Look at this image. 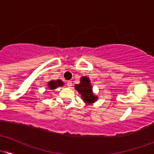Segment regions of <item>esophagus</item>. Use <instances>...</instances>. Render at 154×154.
Segmentation results:
<instances>
[{"label":"esophagus","instance_id":"34e87169","mask_svg":"<svg viewBox=\"0 0 154 154\" xmlns=\"http://www.w3.org/2000/svg\"><path fill=\"white\" fill-rule=\"evenodd\" d=\"M67 86L68 88H71V86H72V82L71 81H68L67 82Z\"/></svg>","mask_w":154,"mask_h":154}]
</instances>
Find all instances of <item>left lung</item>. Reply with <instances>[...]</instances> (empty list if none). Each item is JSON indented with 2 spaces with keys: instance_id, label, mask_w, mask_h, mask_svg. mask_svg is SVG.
I'll return each mask as SVG.
<instances>
[{
  "instance_id": "1",
  "label": "left lung",
  "mask_w": 154,
  "mask_h": 154,
  "mask_svg": "<svg viewBox=\"0 0 154 154\" xmlns=\"http://www.w3.org/2000/svg\"><path fill=\"white\" fill-rule=\"evenodd\" d=\"M74 88L81 95L83 101L87 104L91 105L97 100L98 97L93 92L91 80L86 76L82 77L80 78V83L79 84H76Z\"/></svg>"
}]
</instances>
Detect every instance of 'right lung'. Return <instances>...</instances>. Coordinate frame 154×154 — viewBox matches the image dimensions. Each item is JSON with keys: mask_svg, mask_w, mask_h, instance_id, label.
Listing matches in <instances>:
<instances>
[{"mask_svg": "<svg viewBox=\"0 0 154 154\" xmlns=\"http://www.w3.org/2000/svg\"><path fill=\"white\" fill-rule=\"evenodd\" d=\"M64 86V83L60 80H50L48 83V87L49 89H55L60 86Z\"/></svg>", "mask_w": 154, "mask_h": 154, "instance_id": "1", "label": "right lung"}]
</instances>
